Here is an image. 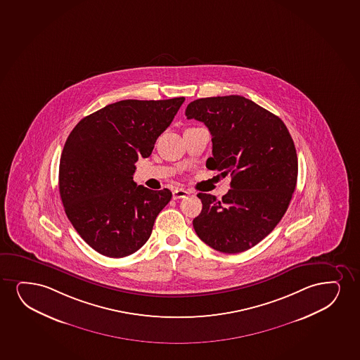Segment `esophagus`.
Listing matches in <instances>:
<instances>
[{"mask_svg":"<svg viewBox=\"0 0 360 360\" xmlns=\"http://www.w3.org/2000/svg\"><path fill=\"white\" fill-rule=\"evenodd\" d=\"M188 195H190V192L187 191V190L176 188V190L173 191V200H181V198H185Z\"/></svg>","mask_w":360,"mask_h":360,"instance_id":"obj_1","label":"esophagus"}]
</instances>
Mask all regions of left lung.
<instances>
[{
  "label": "left lung",
  "mask_w": 360,
  "mask_h": 360,
  "mask_svg": "<svg viewBox=\"0 0 360 360\" xmlns=\"http://www.w3.org/2000/svg\"><path fill=\"white\" fill-rule=\"evenodd\" d=\"M185 114L212 134L207 168L231 173V188L221 200L197 195L203 207L193 219L195 231L219 252L250 250L278 225L296 188L298 160L291 135L281 119L243 96L198 98Z\"/></svg>",
  "instance_id": "8db88e82"
}]
</instances>
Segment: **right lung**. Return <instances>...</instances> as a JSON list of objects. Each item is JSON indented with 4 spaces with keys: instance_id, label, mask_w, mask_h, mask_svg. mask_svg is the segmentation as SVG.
<instances>
[{
    "instance_id": "add662e5",
    "label": "right lung",
    "mask_w": 360,
    "mask_h": 360,
    "mask_svg": "<svg viewBox=\"0 0 360 360\" xmlns=\"http://www.w3.org/2000/svg\"><path fill=\"white\" fill-rule=\"evenodd\" d=\"M184 101H119L69 134L60 155V200L77 233L101 255L122 258L140 250L172 198L168 188L137 186L132 175Z\"/></svg>"
}]
</instances>
